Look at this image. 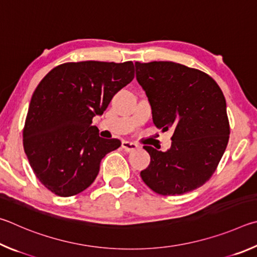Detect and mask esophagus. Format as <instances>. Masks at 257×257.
I'll return each instance as SVG.
<instances>
[{
    "label": "esophagus",
    "mask_w": 257,
    "mask_h": 257,
    "mask_svg": "<svg viewBox=\"0 0 257 257\" xmlns=\"http://www.w3.org/2000/svg\"><path fill=\"white\" fill-rule=\"evenodd\" d=\"M121 148L126 151V152H132V151H136L139 146L137 143L134 142H130V141H123L121 142Z\"/></svg>",
    "instance_id": "1"
}]
</instances>
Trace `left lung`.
<instances>
[{
  "label": "left lung",
  "instance_id": "8db88e82",
  "mask_svg": "<svg viewBox=\"0 0 257 257\" xmlns=\"http://www.w3.org/2000/svg\"><path fill=\"white\" fill-rule=\"evenodd\" d=\"M136 74L155 125L174 131L166 152L143 147L151 157L140 174L143 182L161 195L202 186L217 169L230 134L221 89L204 72L174 62H137Z\"/></svg>",
  "mask_w": 257,
  "mask_h": 257
}]
</instances>
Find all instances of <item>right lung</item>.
Here are the masks:
<instances>
[{
	"mask_svg": "<svg viewBox=\"0 0 257 257\" xmlns=\"http://www.w3.org/2000/svg\"><path fill=\"white\" fill-rule=\"evenodd\" d=\"M134 78L132 62L65 63L40 81L29 103L24 148L43 185L58 196L79 194L96 179L100 161L120 147L99 137L92 118Z\"/></svg>",
	"mask_w": 257,
	"mask_h": 257,
	"instance_id": "obj_1",
	"label": "right lung"
}]
</instances>
